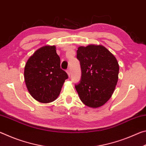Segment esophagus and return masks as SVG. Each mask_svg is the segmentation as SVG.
I'll use <instances>...</instances> for the list:
<instances>
[{
  "label": "esophagus",
  "instance_id": "esophagus-1",
  "mask_svg": "<svg viewBox=\"0 0 146 146\" xmlns=\"http://www.w3.org/2000/svg\"><path fill=\"white\" fill-rule=\"evenodd\" d=\"M66 72H67V73H68V75L69 77H70V75H71V71H70V70H69V69H68V70L67 71H66Z\"/></svg>",
  "mask_w": 146,
  "mask_h": 146
}]
</instances>
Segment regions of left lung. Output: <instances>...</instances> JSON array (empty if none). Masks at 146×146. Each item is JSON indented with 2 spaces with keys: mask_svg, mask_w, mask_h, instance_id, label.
I'll use <instances>...</instances> for the list:
<instances>
[{
  "mask_svg": "<svg viewBox=\"0 0 146 146\" xmlns=\"http://www.w3.org/2000/svg\"><path fill=\"white\" fill-rule=\"evenodd\" d=\"M76 53L82 76L76 90L86 106L100 108L111 97L117 84L119 65L117 58L102 45L80 46Z\"/></svg>",
  "mask_w": 146,
  "mask_h": 146,
  "instance_id": "8db88e82",
  "label": "left lung"
}]
</instances>
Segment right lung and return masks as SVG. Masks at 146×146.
Instances as JSON below:
<instances>
[{
  "instance_id": "right-lung-1",
  "label": "right lung",
  "mask_w": 146,
  "mask_h": 146,
  "mask_svg": "<svg viewBox=\"0 0 146 146\" xmlns=\"http://www.w3.org/2000/svg\"><path fill=\"white\" fill-rule=\"evenodd\" d=\"M55 46L46 45L35 51L24 67V80L29 93L39 102L55 100L68 76L60 68Z\"/></svg>"
}]
</instances>
